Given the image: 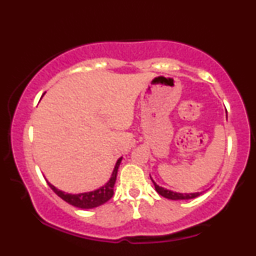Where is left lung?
<instances>
[{
	"mask_svg": "<svg viewBox=\"0 0 256 256\" xmlns=\"http://www.w3.org/2000/svg\"><path fill=\"white\" fill-rule=\"evenodd\" d=\"M151 180H152V178H151ZM152 182H153V184H154V188H156L158 194H161L162 197L171 199V200H187V199L196 198L202 194V192H189V194L176 192H172V190H168L164 187H160V186H158L153 180H152Z\"/></svg>",
	"mask_w": 256,
	"mask_h": 256,
	"instance_id": "1",
	"label": "left lung"
}]
</instances>
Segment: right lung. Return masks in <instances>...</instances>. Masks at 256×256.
Returning a JSON list of instances; mask_svg holds the SVG:
<instances>
[{
	"instance_id": "right-lung-1",
	"label": "right lung",
	"mask_w": 256,
	"mask_h": 256,
	"mask_svg": "<svg viewBox=\"0 0 256 256\" xmlns=\"http://www.w3.org/2000/svg\"><path fill=\"white\" fill-rule=\"evenodd\" d=\"M120 161H122V158H120L116 162L114 166V170L110 176V180L106 182L103 187L94 190V192H82V194H68L62 192L58 188H56L54 184H51L49 181H47L49 187L54 190V192L58 194V196L64 199V202L70 204V205L75 206L77 208L82 209H90L98 207L103 205L106 202H108L110 198L113 197L114 194V184L116 181V176H118V170Z\"/></svg>"
}]
</instances>
